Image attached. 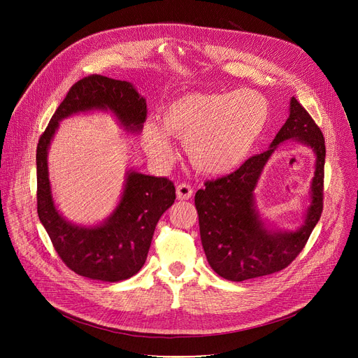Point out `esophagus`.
Here are the masks:
<instances>
[{
	"label": "esophagus",
	"mask_w": 358,
	"mask_h": 358,
	"mask_svg": "<svg viewBox=\"0 0 358 358\" xmlns=\"http://www.w3.org/2000/svg\"><path fill=\"white\" fill-rule=\"evenodd\" d=\"M194 190L193 187L189 184H178L177 185V199L178 200H189L192 199Z\"/></svg>",
	"instance_id": "obj_1"
}]
</instances>
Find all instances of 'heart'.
Returning <instances> with one entry per match:
<instances>
[{"label": "heart", "instance_id": "heart-1", "mask_svg": "<svg viewBox=\"0 0 358 358\" xmlns=\"http://www.w3.org/2000/svg\"><path fill=\"white\" fill-rule=\"evenodd\" d=\"M268 119V101L252 90L187 92L162 111V129L148 123V154L168 161L174 148L168 136L184 139L185 154L200 173L227 174L248 157Z\"/></svg>", "mask_w": 358, "mask_h": 358}]
</instances>
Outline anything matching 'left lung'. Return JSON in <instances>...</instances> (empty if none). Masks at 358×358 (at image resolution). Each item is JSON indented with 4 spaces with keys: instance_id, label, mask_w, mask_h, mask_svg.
Here are the masks:
<instances>
[{
    "instance_id": "8db88e82",
    "label": "left lung",
    "mask_w": 358,
    "mask_h": 358,
    "mask_svg": "<svg viewBox=\"0 0 358 358\" xmlns=\"http://www.w3.org/2000/svg\"><path fill=\"white\" fill-rule=\"evenodd\" d=\"M294 137L317 154L313 203L307 220L294 233H268L253 208L252 192L275 146ZM325 139L306 108L294 97L290 115L266 152L254 155L236 171L204 182L196 193L201 245L210 267L223 278L243 281L281 271L302 252L324 210Z\"/></svg>"
}]
</instances>
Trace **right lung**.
<instances>
[{"instance_id": "right-lung-1", "label": "right lung", "mask_w": 358, "mask_h": 358, "mask_svg": "<svg viewBox=\"0 0 358 358\" xmlns=\"http://www.w3.org/2000/svg\"><path fill=\"white\" fill-rule=\"evenodd\" d=\"M92 108L113 111L126 129L135 131L142 129L148 115L145 99L130 83L99 73L75 83L37 143V215L69 270L113 283L135 275L143 267L157 223L176 200V187L168 178L129 173L117 209L104 224L80 228L66 222L52 200L48 148L59 120Z\"/></svg>"}]
</instances>
